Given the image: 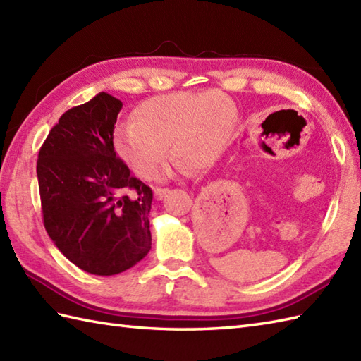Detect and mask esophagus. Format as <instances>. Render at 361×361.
I'll return each instance as SVG.
<instances>
[{
	"instance_id": "1",
	"label": "esophagus",
	"mask_w": 361,
	"mask_h": 361,
	"mask_svg": "<svg viewBox=\"0 0 361 361\" xmlns=\"http://www.w3.org/2000/svg\"><path fill=\"white\" fill-rule=\"evenodd\" d=\"M153 194H155L157 200H163V198L169 194V189L167 188H155V190H153Z\"/></svg>"
}]
</instances>
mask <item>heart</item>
Masks as SVG:
<instances>
[{"instance_id":"heart-1","label":"heart","mask_w":361,"mask_h":361,"mask_svg":"<svg viewBox=\"0 0 361 361\" xmlns=\"http://www.w3.org/2000/svg\"><path fill=\"white\" fill-rule=\"evenodd\" d=\"M132 119L114 130V147L137 175L150 180L171 157V142L183 155L176 161L180 169H189L190 161L211 166L231 140L237 111L224 93L200 91L145 99Z\"/></svg>"}]
</instances>
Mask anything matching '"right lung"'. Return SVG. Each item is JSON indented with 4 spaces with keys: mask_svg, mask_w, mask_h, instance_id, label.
<instances>
[{
    "mask_svg": "<svg viewBox=\"0 0 361 361\" xmlns=\"http://www.w3.org/2000/svg\"><path fill=\"white\" fill-rule=\"evenodd\" d=\"M122 109L99 93L60 116L38 152L43 224L56 247L83 271L128 270L152 248V189L130 175L113 145Z\"/></svg>",
    "mask_w": 361,
    "mask_h": 361,
    "instance_id": "1",
    "label": "right lung"
}]
</instances>
